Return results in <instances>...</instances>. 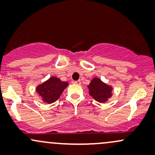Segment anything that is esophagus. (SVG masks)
I'll use <instances>...</instances> for the list:
<instances>
[{"label": "esophagus", "mask_w": 155, "mask_h": 155, "mask_svg": "<svg viewBox=\"0 0 155 155\" xmlns=\"http://www.w3.org/2000/svg\"><path fill=\"white\" fill-rule=\"evenodd\" d=\"M74 83L75 84L80 85V84H81V81H80V80H78V81H74Z\"/></svg>", "instance_id": "obj_1"}]
</instances>
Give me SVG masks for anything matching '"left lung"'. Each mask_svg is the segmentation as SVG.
I'll use <instances>...</instances> for the list:
<instances>
[{
    "instance_id": "obj_1",
    "label": "left lung",
    "mask_w": 155,
    "mask_h": 155,
    "mask_svg": "<svg viewBox=\"0 0 155 155\" xmlns=\"http://www.w3.org/2000/svg\"><path fill=\"white\" fill-rule=\"evenodd\" d=\"M90 95L95 100L104 103L111 96L112 87L101 81L98 78H94L88 86Z\"/></svg>"
}]
</instances>
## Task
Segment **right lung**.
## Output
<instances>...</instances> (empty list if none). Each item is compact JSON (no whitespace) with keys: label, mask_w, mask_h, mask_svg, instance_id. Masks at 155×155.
<instances>
[{"label":"right lung","mask_w":155,"mask_h":155,"mask_svg":"<svg viewBox=\"0 0 155 155\" xmlns=\"http://www.w3.org/2000/svg\"><path fill=\"white\" fill-rule=\"evenodd\" d=\"M68 83L62 81L58 78H49L47 81L38 85L36 88V92L42 97V101L47 104H52L58 100L60 95L65 88Z\"/></svg>","instance_id":"obj_1"}]
</instances>
